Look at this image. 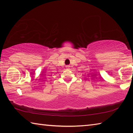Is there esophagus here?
<instances>
[{
	"label": "esophagus",
	"mask_w": 133,
	"mask_h": 133,
	"mask_svg": "<svg viewBox=\"0 0 133 133\" xmlns=\"http://www.w3.org/2000/svg\"><path fill=\"white\" fill-rule=\"evenodd\" d=\"M66 68H70V66H69V65H67V66H66Z\"/></svg>",
	"instance_id": "obj_1"
}]
</instances>
